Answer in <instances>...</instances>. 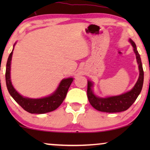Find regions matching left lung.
Masks as SVG:
<instances>
[{"instance_id": "1", "label": "left lung", "mask_w": 150, "mask_h": 150, "mask_svg": "<svg viewBox=\"0 0 150 150\" xmlns=\"http://www.w3.org/2000/svg\"><path fill=\"white\" fill-rule=\"evenodd\" d=\"M129 42L133 47V50L136 55L137 63L139 65V76L136 84L130 91L126 93L121 94L119 96H108V97L100 98L98 97L93 92V83L88 80L87 81V97L88 100L96 110L102 112H118L126 110L134 103L137 100L143 85V79H144V73L141 63V59L135 43L129 39Z\"/></svg>"}]
</instances>
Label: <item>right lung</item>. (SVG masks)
Here are the masks:
<instances>
[{
	"mask_svg": "<svg viewBox=\"0 0 150 150\" xmlns=\"http://www.w3.org/2000/svg\"><path fill=\"white\" fill-rule=\"evenodd\" d=\"M16 42L13 45L14 46ZM13 48L10 53L6 65L5 80L8 91L14 100L26 111L30 113L43 114L53 111L62 104L67 95L69 87L74 81L71 77L63 79L57 89L50 96L41 98H30L20 95L13 87L11 81V63Z\"/></svg>",
	"mask_w": 150,
	"mask_h": 150,
	"instance_id": "add662e5",
	"label": "right lung"
}]
</instances>
